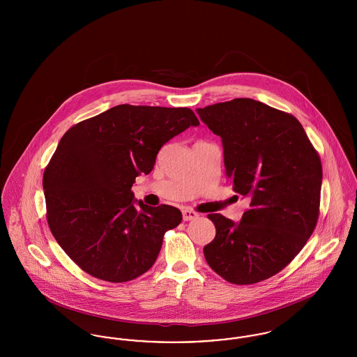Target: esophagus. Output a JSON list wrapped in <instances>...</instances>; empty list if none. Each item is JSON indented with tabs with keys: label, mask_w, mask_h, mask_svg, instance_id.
Returning a JSON list of instances; mask_svg holds the SVG:
<instances>
[{
	"label": "esophagus",
	"mask_w": 357,
	"mask_h": 357,
	"mask_svg": "<svg viewBox=\"0 0 357 357\" xmlns=\"http://www.w3.org/2000/svg\"><path fill=\"white\" fill-rule=\"evenodd\" d=\"M182 215H183V221H192V220L198 218V213H195L192 210H188V208H185L182 211Z\"/></svg>",
	"instance_id": "obj_1"
}]
</instances>
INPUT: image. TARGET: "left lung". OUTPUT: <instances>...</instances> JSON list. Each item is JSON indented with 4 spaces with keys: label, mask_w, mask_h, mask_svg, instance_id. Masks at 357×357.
I'll use <instances>...</instances> for the list:
<instances>
[{
    "label": "left lung",
    "mask_w": 357,
    "mask_h": 357,
    "mask_svg": "<svg viewBox=\"0 0 357 357\" xmlns=\"http://www.w3.org/2000/svg\"><path fill=\"white\" fill-rule=\"evenodd\" d=\"M221 136L226 176L249 198L241 221L208 214L215 238L204 248L208 266L237 285L282 271L300 253L319 220L320 156L293 115L253 99L197 108Z\"/></svg>",
    "instance_id": "1"
}]
</instances>
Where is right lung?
I'll return each instance as SVG.
<instances>
[{
  "label": "right lung",
  "instance_id": "1",
  "mask_svg": "<svg viewBox=\"0 0 357 357\" xmlns=\"http://www.w3.org/2000/svg\"><path fill=\"white\" fill-rule=\"evenodd\" d=\"M199 126L190 108L120 104L69 128L44 172L52 234L85 273L126 282L156 261L163 236L182 221L169 204L136 201V176L150 174L174 136Z\"/></svg>",
  "mask_w": 357,
  "mask_h": 357
}]
</instances>
